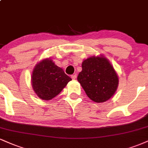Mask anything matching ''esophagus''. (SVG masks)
Segmentation results:
<instances>
[{
	"instance_id": "esophagus-1",
	"label": "esophagus",
	"mask_w": 148,
	"mask_h": 148,
	"mask_svg": "<svg viewBox=\"0 0 148 148\" xmlns=\"http://www.w3.org/2000/svg\"><path fill=\"white\" fill-rule=\"evenodd\" d=\"M71 78H72V79L73 80H75L76 78V74H72V75L71 76Z\"/></svg>"
}]
</instances>
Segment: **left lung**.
<instances>
[{
	"label": "left lung",
	"mask_w": 148,
	"mask_h": 148,
	"mask_svg": "<svg viewBox=\"0 0 148 148\" xmlns=\"http://www.w3.org/2000/svg\"><path fill=\"white\" fill-rule=\"evenodd\" d=\"M77 80L87 96L96 103L109 100L119 85L118 74L103 55L92 56L83 60Z\"/></svg>",
	"instance_id": "1"
}]
</instances>
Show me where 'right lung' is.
<instances>
[{
    "instance_id": "right-lung-1",
    "label": "right lung",
    "mask_w": 148,
    "mask_h": 148,
    "mask_svg": "<svg viewBox=\"0 0 148 148\" xmlns=\"http://www.w3.org/2000/svg\"><path fill=\"white\" fill-rule=\"evenodd\" d=\"M31 79L34 91L38 97L45 101L56 97L72 81L50 58L42 59L35 65Z\"/></svg>"
}]
</instances>
